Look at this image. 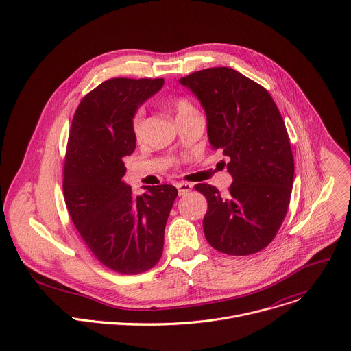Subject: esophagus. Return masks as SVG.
Listing matches in <instances>:
<instances>
[{
	"instance_id": "esophagus-1",
	"label": "esophagus",
	"mask_w": 351,
	"mask_h": 351,
	"mask_svg": "<svg viewBox=\"0 0 351 351\" xmlns=\"http://www.w3.org/2000/svg\"><path fill=\"white\" fill-rule=\"evenodd\" d=\"M176 186H177V189H178V195H180V196H184L185 193L191 192V189H192V185L188 184V182H178Z\"/></svg>"
}]
</instances>
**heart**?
<instances>
[{
    "instance_id": "heart-1",
    "label": "heart",
    "mask_w": 351,
    "mask_h": 351,
    "mask_svg": "<svg viewBox=\"0 0 351 351\" xmlns=\"http://www.w3.org/2000/svg\"><path fill=\"white\" fill-rule=\"evenodd\" d=\"M170 106L174 110L177 118L196 111L195 107L185 99H173L170 101ZM132 133L137 141H140L143 138V134H144V112H143V110L136 111L134 115L132 117Z\"/></svg>"
}]
</instances>
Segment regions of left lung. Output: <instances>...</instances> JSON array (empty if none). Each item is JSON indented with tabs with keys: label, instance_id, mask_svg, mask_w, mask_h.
<instances>
[{
	"label": "left lung",
	"instance_id": "8db88e82",
	"mask_svg": "<svg viewBox=\"0 0 351 351\" xmlns=\"http://www.w3.org/2000/svg\"><path fill=\"white\" fill-rule=\"evenodd\" d=\"M180 84L200 100L211 148L229 159L233 178L225 195L195 185L208 204L204 236L219 252L255 254L277 234L291 199L293 156L281 114L263 86L229 67L196 71Z\"/></svg>",
	"mask_w": 351,
	"mask_h": 351
}]
</instances>
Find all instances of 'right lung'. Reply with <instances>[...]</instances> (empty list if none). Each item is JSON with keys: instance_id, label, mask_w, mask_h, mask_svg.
Here are the masks:
<instances>
[{"instance_id": "right-lung-1", "label": "right lung", "mask_w": 351, "mask_h": 351, "mask_svg": "<svg viewBox=\"0 0 351 351\" xmlns=\"http://www.w3.org/2000/svg\"><path fill=\"white\" fill-rule=\"evenodd\" d=\"M163 78H112L80 103L67 143L63 192L82 240L108 269L138 274L163 252L165 228L178 195L173 185L136 196L122 181L136 148L132 117L162 89Z\"/></svg>"}]
</instances>
